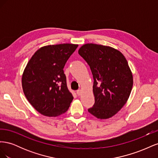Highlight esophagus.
<instances>
[{
    "label": "esophagus",
    "instance_id": "34e87169",
    "mask_svg": "<svg viewBox=\"0 0 158 158\" xmlns=\"http://www.w3.org/2000/svg\"><path fill=\"white\" fill-rule=\"evenodd\" d=\"M76 94H77L78 95H80L81 94H82V90H81V89L77 90V92H76Z\"/></svg>",
    "mask_w": 158,
    "mask_h": 158
}]
</instances>
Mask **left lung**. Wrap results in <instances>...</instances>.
<instances>
[{
	"label": "left lung",
	"mask_w": 158,
	"mask_h": 158,
	"mask_svg": "<svg viewBox=\"0 0 158 158\" xmlns=\"http://www.w3.org/2000/svg\"><path fill=\"white\" fill-rule=\"evenodd\" d=\"M93 75L95 103L88 112L100 119L114 115L125 106L133 85L132 72L121 52L109 46L87 44L78 50Z\"/></svg>",
	"instance_id": "obj_1"
}]
</instances>
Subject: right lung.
<instances>
[{
	"label": "right lung",
	"instance_id": "add662e5",
	"mask_svg": "<svg viewBox=\"0 0 158 158\" xmlns=\"http://www.w3.org/2000/svg\"><path fill=\"white\" fill-rule=\"evenodd\" d=\"M78 46L63 44L41 47L23 71L22 84L25 96L45 116L57 117L64 113L73 101L63 69Z\"/></svg>",
	"mask_w": 158,
	"mask_h": 158
}]
</instances>
